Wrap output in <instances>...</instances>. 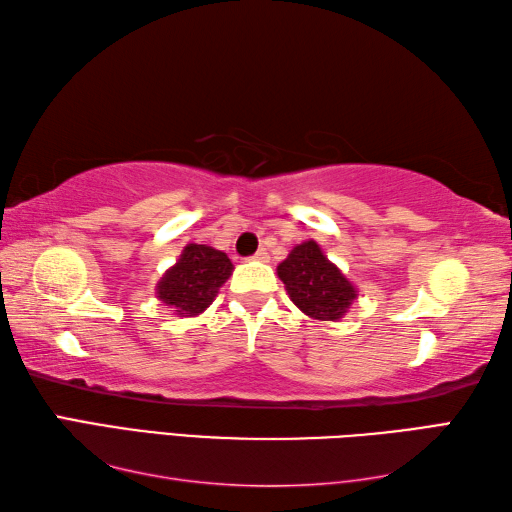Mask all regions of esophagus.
<instances>
[{"label": "esophagus", "instance_id": "obj_1", "mask_svg": "<svg viewBox=\"0 0 512 512\" xmlns=\"http://www.w3.org/2000/svg\"><path fill=\"white\" fill-rule=\"evenodd\" d=\"M255 259H257V262H268V253H266L264 248H259L257 253H255Z\"/></svg>", "mask_w": 512, "mask_h": 512}]
</instances>
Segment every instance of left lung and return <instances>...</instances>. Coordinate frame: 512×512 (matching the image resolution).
Listing matches in <instances>:
<instances>
[{
  "label": "left lung",
  "mask_w": 512,
  "mask_h": 512,
  "mask_svg": "<svg viewBox=\"0 0 512 512\" xmlns=\"http://www.w3.org/2000/svg\"><path fill=\"white\" fill-rule=\"evenodd\" d=\"M292 303L310 319L339 321L356 299V288L339 266H334L321 246L308 239L290 250L277 266Z\"/></svg>",
  "instance_id": "obj_1"
}]
</instances>
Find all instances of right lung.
I'll list each match as a JSON object with an SVG mask.
<instances>
[{
  "instance_id": "1",
  "label": "right lung",
  "mask_w": 512,
  "mask_h": 512,
  "mask_svg": "<svg viewBox=\"0 0 512 512\" xmlns=\"http://www.w3.org/2000/svg\"><path fill=\"white\" fill-rule=\"evenodd\" d=\"M233 264L222 250L206 244H187L156 286L162 303L180 317H198L211 306L217 290L231 277Z\"/></svg>"
}]
</instances>
